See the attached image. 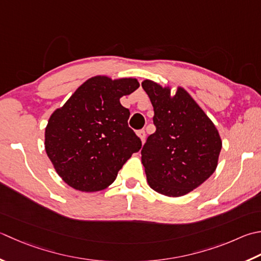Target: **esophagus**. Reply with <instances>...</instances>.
I'll return each instance as SVG.
<instances>
[{"label": "esophagus", "mask_w": 261, "mask_h": 261, "mask_svg": "<svg viewBox=\"0 0 261 261\" xmlns=\"http://www.w3.org/2000/svg\"><path fill=\"white\" fill-rule=\"evenodd\" d=\"M137 135H138V137H139V139L141 140V142H145V139H146V132H145V130L138 131Z\"/></svg>", "instance_id": "34e87169"}]
</instances>
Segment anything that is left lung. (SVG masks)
I'll return each mask as SVG.
<instances>
[{
    "label": "left lung",
    "instance_id": "left-lung-1",
    "mask_svg": "<svg viewBox=\"0 0 261 261\" xmlns=\"http://www.w3.org/2000/svg\"><path fill=\"white\" fill-rule=\"evenodd\" d=\"M141 86L154 107L156 125L141 150L148 185L167 197L188 195L215 172L221 136L183 87L172 95L170 86L149 79Z\"/></svg>",
    "mask_w": 261,
    "mask_h": 261
}]
</instances>
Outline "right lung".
Returning <instances> with one entry per match:
<instances>
[{
    "instance_id": "add662e5",
    "label": "right lung",
    "mask_w": 261,
    "mask_h": 261,
    "mask_svg": "<svg viewBox=\"0 0 261 261\" xmlns=\"http://www.w3.org/2000/svg\"><path fill=\"white\" fill-rule=\"evenodd\" d=\"M139 86L136 78L91 76L49 116L45 150L66 185L83 192L104 190L139 151L141 141L127 125L130 112L120 103Z\"/></svg>"
}]
</instances>
